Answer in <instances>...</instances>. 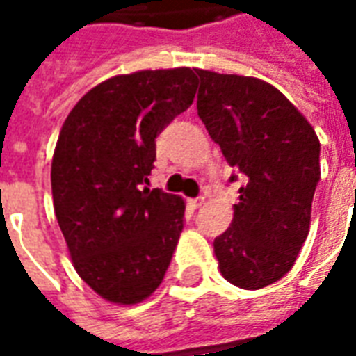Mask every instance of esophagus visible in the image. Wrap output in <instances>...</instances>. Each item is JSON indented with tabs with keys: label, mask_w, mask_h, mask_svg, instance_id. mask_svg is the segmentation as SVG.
<instances>
[{
	"label": "esophagus",
	"mask_w": 356,
	"mask_h": 356,
	"mask_svg": "<svg viewBox=\"0 0 356 356\" xmlns=\"http://www.w3.org/2000/svg\"><path fill=\"white\" fill-rule=\"evenodd\" d=\"M191 204H193L194 208H202V206L206 204V198H204V196H198V198H194V200H191Z\"/></svg>",
	"instance_id": "esophagus-1"
}]
</instances>
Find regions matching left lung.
Masks as SVG:
<instances>
[{
	"mask_svg": "<svg viewBox=\"0 0 356 356\" xmlns=\"http://www.w3.org/2000/svg\"><path fill=\"white\" fill-rule=\"evenodd\" d=\"M198 116L232 170L244 175L231 227L213 242L219 270L259 290L296 263L321 181V143L305 116L257 78L196 70ZM238 175H231L234 183Z\"/></svg>",
	"mask_w": 356,
	"mask_h": 356,
	"instance_id": "left-lung-1",
	"label": "left lung"
}]
</instances>
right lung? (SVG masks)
<instances>
[{
  "mask_svg": "<svg viewBox=\"0 0 356 356\" xmlns=\"http://www.w3.org/2000/svg\"><path fill=\"white\" fill-rule=\"evenodd\" d=\"M194 93L191 68L114 76L63 124L51 163L55 216L74 268L110 303H140L170 267L185 202L147 185L156 137Z\"/></svg>",
  "mask_w": 356,
  "mask_h": 356,
  "instance_id": "obj_1",
  "label": "right lung"
}]
</instances>
